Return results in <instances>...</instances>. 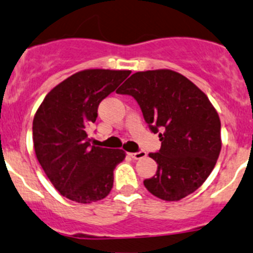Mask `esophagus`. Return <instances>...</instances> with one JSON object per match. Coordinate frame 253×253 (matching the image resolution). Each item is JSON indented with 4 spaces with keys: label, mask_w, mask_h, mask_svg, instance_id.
<instances>
[{
    "label": "esophagus",
    "mask_w": 253,
    "mask_h": 253,
    "mask_svg": "<svg viewBox=\"0 0 253 253\" xmlns=\"http://www.w3.org/2000/svg\"><path fill=\"white\" fill-rule=\"evenodd\" d=\"M146 156H147V153L143 151L136 152V153H129V157H131L132 159H141V158H144Z\"/></svg>",
    "instance_id": "esophagus-1"
}]
</instances>
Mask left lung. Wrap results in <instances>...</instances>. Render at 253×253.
<instances>
[{
	"label": "left lung",
	"instance_id": "1",
	"mask_svg": "<svg viewBox=\"0 0 253 253\" xmlns=\"http://www.w3.org/2000/svg\"><path fill=\"white\" fill-rule=\"evenodd\" d=\"M117 94L131 95L144 120L162 142L156 175L146 179L151 194L178 202L202 186L221 151V122L207 95L179 73L169 69L132 74Z\"/></svg>",
	"mask_w": 253,
	"mask_h": 253
}]
</instances>
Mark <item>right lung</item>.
Masks as SVG:
<instances>
[{
	"label": "right lung",
	"instance_id": "1",
	"mask_svg": "<svg viewBox=\"0 0 253 253\" xmlns=\"http://www.w3.org/2000/svg\"><path fill=\"white\" fill-rule=\"evenodd\" d=\"M131 74L129 70L86 69L50 90L33 119L37 159L63 197L90 204L111 192L122 149L90 144L86 127L96 121L99 104Z\"/></svg>",
	"mask_w": 253,
	"mask_h": 253
}]
</instances>
